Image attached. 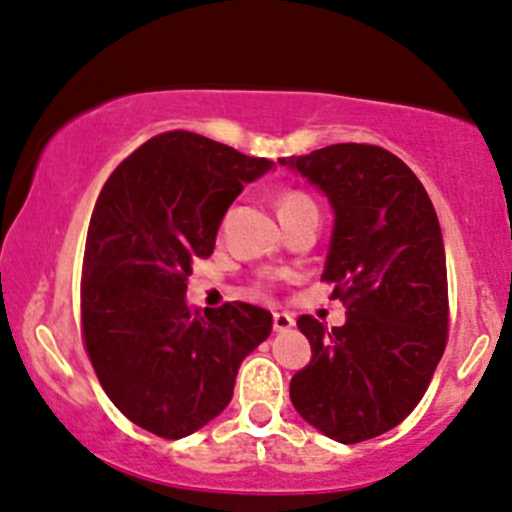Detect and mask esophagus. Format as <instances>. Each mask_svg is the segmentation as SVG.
Here are the masks:
<instances>
[{
	"instance_id": "1",
	"label": "esophagus",
	"mask_w": 512,
	"mask_h": 512,
	"mask_svg": "<svg viewBox=\"0 0 512 512\" xmlns=\"http://www.w3.org/2000/svg\"><path fill=\"white\" fill-rule=\"evenodd\" d=\"M292 325H295V317H292L290 312H272V327H275L277 332L290 330Z\"/></svg>"
}]
</instances>
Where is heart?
Returning <instances> with one entry per match:
<instances>
[{
	"label": "heart",
	"instance_id": "1",
	"mask_svg": "<svg viewBox=\"0 0 512 512\" xmlns=\"http://www.w3.org/2000/svg\"><path fill=\"white\" fill-rule=\"evenodd\" d=\"M307 207H315V202L310 200L307 195H302V192H285V195L277 200V210H280V217L285 220V217L295 215V212L300 210H307Z\"/></svg>",
	"mask_w": 512,
	"mask_h": 512
}]
</instances>
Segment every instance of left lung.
<instances>
[{"mask_svg": "<svg viewBox=\"0 0 512 512\" xmlns=\"http://www.w3.org/2000/svg\"><path fill=\"white\" fill-rule=\"evenodd\" d=\"M335 210L322 282L347 320L327 330L297 320L312 360L290 380L297 413L355 445L403 423L423 400L448 345V270L438 215L423 182L377 145H330L280 157Z\"/></svg>", "mask_w": 512, "mask_h": 512, "instance_id": "left-lung-1", "label": "left lung"}]
</instances>
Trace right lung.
Listing matches in <instances>:
<instances>
[{"label":"right lung","instance_id":"1","mask_svg":"<svg viewBox=\"0 0 512 512\" xmlns=\"http://www.w3.org/2000/svg\"><path fill=\"white\" fill-rule=\"evenodd\" d=\"M272 165L195 132H165L119 162L97 197L79 287L84 350L119 413L165 440L227 408L240 362L272 330L270 312L247 302L205 315L185 302L227 207Z\"/></svg>","mask_w":512,"mask_h":512}]
</instances>
